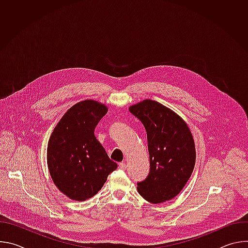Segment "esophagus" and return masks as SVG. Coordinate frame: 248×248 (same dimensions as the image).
I'll return each mask as SVG.
<instances>
[{"label": "esophagus", "instance_id": "1", "mask_svg": "<svg viewBox=\"0 0 248 248\" xmlns=\"http://www.w3.org/2000/svg\"><path fill=\"white\" fill-rule=\"evenodd\" d=\"M119 168H120V169H122V170H125V169H126V165H125V163H124V162H121V163L119 164Z\"/></svg>", "mask_w": 248, "mask_h": 248}]
</instances>
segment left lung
<instances>
[{
	"instance_id": "left-lung-1",
	"label": "left lung",
	"mask_w": 248,
	"mask_h": 248,
	"mask_svg": "<svg viewBox=\"0 0 248 248\" xmlns=\"http://www.w3.org/2000/svg\"><path fill=\"white\" fill-rule=\"evenodd\" d=\"M129 112L143 124L150 159L147 178L137 183V191L158 204L178 195L189 180L195 165V145L186 122L164 105L144 100Z\"/></svg>"
}]
</instances>
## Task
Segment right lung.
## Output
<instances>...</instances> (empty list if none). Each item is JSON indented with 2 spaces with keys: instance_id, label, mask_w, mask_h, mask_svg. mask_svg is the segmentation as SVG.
<instances>
[{
  "instance_id": "add662e5",
  "label": "right lung",
  "mask_w": 248,
  "mask_h": 248,
  "mask_svg": "<svg viewBox=\"0 0 248 248\" xmlns=\"http://www.w3.org/2000/svg\"><path fill=\"white\" fill-rule=\"evenodd\" d=\"M104 104L85 100L74 105L54 128L47 164L61 192L76 201L94 196L118 165L95 137V127L107 114Z\"/></svg>"
}]
</instances>
